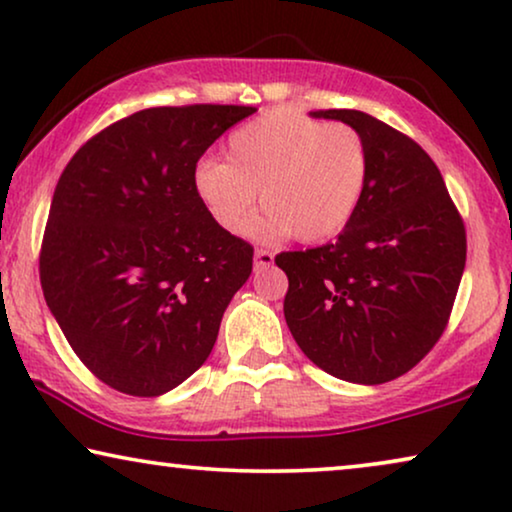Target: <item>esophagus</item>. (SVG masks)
I'll return each instance as SVG.
<instances>
[{
    "label": "esophagus",
    "instance_id": "esophagus-1",
    "mask_svg": "<svg viewBox=\"0 0 512 512\" xmlns=\"http://www.w3.org/2000/svg\"><path fill=\"white\" fill-rule=\"evenodd\" d=\"M272 261H275V254L268 249H256L254 254V268H265V265H272Z\"/></svg>",
    "mask_w": 512,
    "mask_h": 512
}]
</instances>
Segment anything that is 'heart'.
I'll list each match as a JSON object with an SVG mask.
<instances>
[{"label":"heart","mask_w":512,"mask_h":512,"mask_svg":"<svg viewBox=\"0 0 512 512\" xmlns=\"http://www.w3.org/2000/svg\"><path fill=\"white\" fill-rule=\"evenodd\" d=\"M223 160H202L193 188L216 226L237 233L249 226L256 240L293 235L317 244L340 235L354 219L370 179L366 137L354 125L324 123L303 111H265L228 137Z\"/></svg>","instance_id":"b5f03b06"}]
</instances>
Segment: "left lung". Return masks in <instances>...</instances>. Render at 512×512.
<instances>
[{
	"label": "left lung",
	"mask_w": 512,
	"mask_h": 512,
	"mask_svg": "<svg viewBox=\"0 0 512 512\" xmlns=\"http://www.w3.org/2000/svg\"><path fill=\"white\" fill-rule=\"evenodd\" d=\"M366 137V195L338 240L282 251L284 317L328 375L382 384L415 368L450 321L466 265V228L443 174L415 139L356 109H319Z\"/></svg>",
	"instance_id": "left-lung-1"
}]
</instances>
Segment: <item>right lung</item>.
<instances>
[{
  "label": "right lung",
  "mask_w": 512,
  "mask_h": 512,
  "mask_svg": "<svg viewBox=\"0 0 512 512\" xmlns=\"http://www.w3.org/2000/svg\"><path fill=\"white\" fill-rule=\"evenodd\" d=\"M256 107H153L74 153L39 251L46 305L83 366L111 389L160 396L212 352L254 247L212 221L198 160Z\"/></svg>",
  "instance_id": "obj_1"
}]
</instances>
